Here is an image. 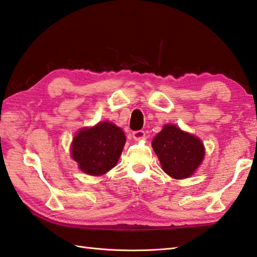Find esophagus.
Returning a JSON list of instances; mask_svg holds the SVG:
<instances>
[{
  "mask_svg": "<svg viewBox=\"0 0 257 257\" xmlns=\"http://www.w3.org/2000/svg\"><path fill=\"white\" fill-rule=\"evenodd\" d=\"M145 136H146V134H145L144 130H136V132L133 133V137H134L135 140L144 139Z\"/></svg>",
  "mask_w": 257,
  "mask_h": 257,
  "instance_id": "34e87169",
  "label": "esophagus"
}]
</instances>
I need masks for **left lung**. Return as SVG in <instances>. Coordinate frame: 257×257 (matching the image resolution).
<instances>
[{"mask_svg": "<svg viewBox=\"0 0 257 257\" xmlns=\"http://www.w3.org/2000/svg\"><path fill=\"white\" fill-rule=\"evenodd\" d=\"M163 171L174 179L190 177L204 158L201 140L172 124H166L152 140Z\"/></svg>", "mask_w": 257, "mask_h": 257, "instance_id": "obj_1", "label": "left lung"}]
</instances>
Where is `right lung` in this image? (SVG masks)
Masks as SVG:
<instances>
[{
	"instance_id": "obj_1",
	"label": "right lung",
	"mask_w": 257,
	"mask_h": 257,
	"mask_svg": "<svg viewBox=\"0 0 257 257\" xmlns=\"http://www.w3.org/2000/svg\"><path fill=\"white\" fill-rule=\"evenodd\" d=\"M125 136L111 122H99L89 129H81L72 144V157L81 171L101 176L110 170L121 155Z\"/></svg>"
}]
</instances>
